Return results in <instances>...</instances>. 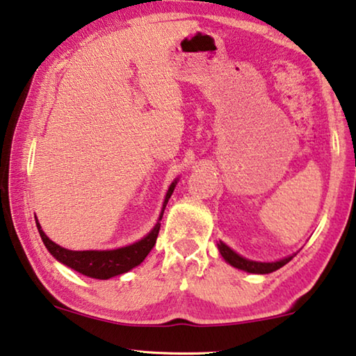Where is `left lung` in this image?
<instances>
[{
    "label": "left lung",
    "instance_id": "left-lung-1",
    "mask_svg": "<svg viewBox=\"0 0 356 356\" xmlns=\"http://www.w3.org/2000/svg\"><path fill=\"white\" fill-rule=\"evenodd\" d=\"M218 250H220L221 256L224 258V261L227 262V264H231L235 269H240V270H245V272H250V273H270L273 270L280 269L293 259V256H286V258L283 259H278V261H273V262H261V261H251L243 258V256H240L238 253H235L232 248H229L226 243L224 242H218Z\"/></svg>",
    "mask_w": 356,
    "mask_h": 356
}]
</instances>
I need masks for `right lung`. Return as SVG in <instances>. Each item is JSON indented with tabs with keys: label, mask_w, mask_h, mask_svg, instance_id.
<instances>
[{
	"label": "right lung",
	"mask_w": 356,
	"mask_h": 356,
	"mask_svg": "<svg viewBox=\"0 0 356 356\" xmlns=\"http://www.w3.org/2000/svg\"><path fill=\"white\" fill-rule=\"evenodd\" d=\"M178 183V178L170 184L168 188L165 199H163L162 210L159 213V218H157V222L154 227L147 232L143 238H140L138 242L132 245H127V247H121L116 250H86V251H74V250H67L60 247L56 242H52L51 238L47 237L44 231L41 229V224L36 220L38 232H40L42 242H44L46 248L49 253H51L54 258L58 262H62L67 267L83 273L86 277L90 278H98V280H108V278L121 275L129 270H132L134 267L140 266L141 262L145 261L147 253L152 250L156 245L157 234H159L161 229V220L163 215V210H165L167 202L173 194L175 186Z\"/></svg>",
	"instance_id": "right-lung-1"
}]
</instances>
